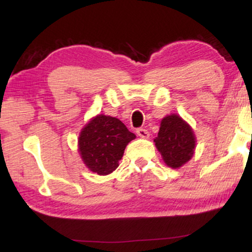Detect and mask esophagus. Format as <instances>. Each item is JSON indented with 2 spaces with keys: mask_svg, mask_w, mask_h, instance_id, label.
<instances>
[{
  "mask_svg": "<svg viewBox=\"0 0 252 252\" xmlns=\"http://www.w3.org/2000/svg\"><path fill=\"white\" fill-rule=\"evenodd\" d=\"M136 134L140 136L141 138H148L149 137V131L147 129H143V128H140L136 130Z\"/></svg>",
  "mask_w": 252,
  "mask_h": 252,
  "instance_id": "esophagus-1",
  "label": "esophagus"
}]
</instances>
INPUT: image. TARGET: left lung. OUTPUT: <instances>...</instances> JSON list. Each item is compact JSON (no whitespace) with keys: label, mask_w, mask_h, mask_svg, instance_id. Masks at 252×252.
<instances>
[{"label":"left lung","mask_w":252,"mask_h":252,"mask_svg":"<svg viewBox=\"0 0 252 252\" xmlns=\"http://www.w3.org/2000/svg\"><path fill=\"white\" fill-rule=\"evenodd\" d=\"M154 142L164 162L172 168H179L189 161L195 149L194 132L178 115H169L161 121Z\"/></svg>","instance_id":"8db88e82"}]
</instances>
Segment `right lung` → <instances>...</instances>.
<instances>
[{
  "label": "right lung",
  "instance_id": "right-lung-1",
  "mask_svg": "<svg viewBox=\"0 0 252 252\" xmlns=\"http://www.w3.org/2000/svg\"><path fill=\"white\" fill-rule=\"evenodd\" d=\"M135 137L118 118L98 115L80 131L78 150L90 170L108 175L117 168L126 144Z\"/></svg>",
  "mask_w": 252,
  "mask_h": 252
}]
</instances>
